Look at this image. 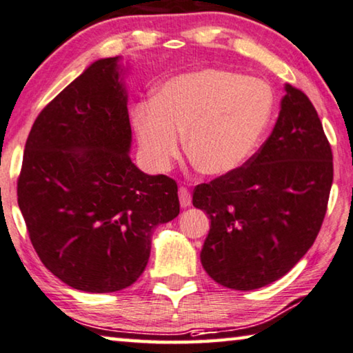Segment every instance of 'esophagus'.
<instances>
[{
	"label": "esophagus",
	"mask_w": 353,
	"mask_h": 353,
	"mask_svg": "<svg viewBox=\"0 0 353 353\" xmlns=\"http://www.w3.org/2000/svg\"><path fill=\"white\" fill-rule=\"evenodd\" d=\"M179 201H181V207H183V209L192 204V194H190L188 188L179 187Z\"/></svg>",
	"instance_id": "esophagus-1"
}]
</instances>
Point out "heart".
Segmentation results:
<instances>
[{
    "instance_id": "1",
    "label": "heart",
    "mask_w": 353,
    "mask_h": 353,
    "mask_svg": "<svg viewBox=\"0 0 353 353\" xmlns=\"http://www.w3.org/2000/svg\"><path fill=\"white\" fill-rule=\"evenodd\" d=\"M264 81L218 69L187 72L155 89L152 103L133 108V124L148 163L166 171L187 154L201 172L225 176L239 170L259 143L272 116Z\"/></svg>"
}]
</instances>
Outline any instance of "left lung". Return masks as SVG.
<instances>
[{
	"label": "left lung",
	"mask_w": 353,
	"mask_h": 353,
	"mask_svg": "<svg viewBox=\"0 0 353 353\" xmlns=\"http://www.w3.org/2000/svg\"><path fill=\"white\" fill-rule=\"evenodd\" d=\"M284 91L261 149L193 192V205L210 220L201 264L229 289H259L286 275L314 243L327 212L332 148L310 99L290 85Z\"/></svg>",
	"instance_id": "obj_1"
}]
</instances>
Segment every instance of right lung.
Instances as JSON below:
<instances>
[{
    "mask_svg": "<svg viewBox=\"0 0 353 353\" xmlns=\"http://www.w3.org/2000/svg\"><path fill=\"white\" fill-rule=\"evenodd\" d=\"M121 56L92 63L32 124L17 182L32 247L83 292H116L141 276L152 232L179 215L177 183L130 159Z\"/></svg>",
    "mask_w": 353,
    "mask_h": 353,
    "instance_id": "add662e5",
    "label": "right lung"
}]
</instances>
